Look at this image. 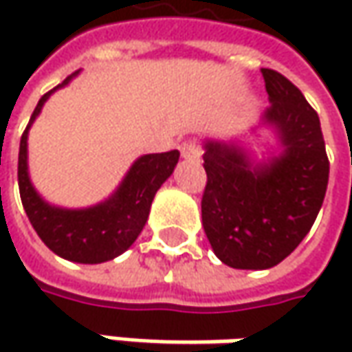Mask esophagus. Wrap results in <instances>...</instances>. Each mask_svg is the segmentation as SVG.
<instances>
[{"instance_id":"obj_1","label":"esophagus","mask_w":352,"mask_h":352,"mask_svg":"<svg viewBox=\"0 0 352 352\" xmlns=\"http://www.w3.org/2000/svg\"><path fill=\"white\" fill-rule=\"evenodd\" d=\"M180 153H182L184 160H199V156H201L199 144H197L196 141L184 142L182 148H180Z\"/></svg>"}]
</instances>
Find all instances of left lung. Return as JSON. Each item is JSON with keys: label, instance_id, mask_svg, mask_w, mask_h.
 Wrapping results in <instances>:
<instances>
[{"label": "left lung", "instance_id": "obj_1", "mask_svg": "<svg viewBox=\"0 0 352 352\" xmlns=\"http://www.w3.org/2000/svg\"><path fill=\"white\" fill-rule=\"evenodd\" d=\"M263 76L270 105L256 125L233 139L204 141L201 221L215 256L239 270L282 263L309 233L329 180L318 113L288 78L270 68Z\"/></svg>", "mask_w": 352, "mask_h": 352}]
</instances>
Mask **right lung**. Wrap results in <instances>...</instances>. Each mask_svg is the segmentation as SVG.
<instances>
[{
  "label": "right lung",
  "instance_id": "right-lung-1",
  "mask_svg": "<svg viewBox=\"0 0 352 352\" xmlns=\"http://www.w3.org/2000/svg\"><path fill=\"white\" fill-rule=\"evenodd\" d=\"M78 74L80 70L68 76L62 84L45 94L34 107L19 144V194L36 235L54 254L72 263L100 264L123 254L141 235L155 194L172 176L180 153L170 151L139 156L113 194L88 208H62L47 201L31 182L27 144L29 131L48 98L56 89L66 88Z\"/></svg>",
  "mask_w": 352,
  "mask_h": 352
}]
</instances>
